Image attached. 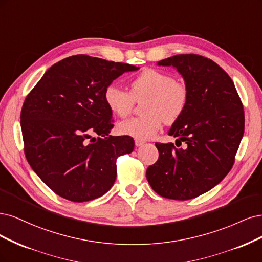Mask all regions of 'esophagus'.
I'll return each instance as SVG.
<instances>
[{
    "mask_svg": "<svg viewBox=\"0 0 262 262\" xmlns=\"http://www.w3.org/2000/svg\"><path fill=\"white\" fill-rule=\"evenodd\" d=\"M143 143H145V141H143V140H140V139H136V140H135V145H136L137 147L142 146Z\"/></svg>",
    "mask_w": 262,
    "mask_h": 262,
    "instance_id": "obj_1",
    "label": "esophagus"
}]
</instances>
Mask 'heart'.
<instances>
[{
    "instance_id": "heart-1",
    "label": "heart",
    "mask_w": 262,
    "mask_h": 262,
    "mask_svg": "<svg viewBox=\"0 0 262 262\" xmlns=\"http://www.w3.org/2000/svg\"><path fill=\"white\" fill-rule=\"evenodd\" d=\"M106 106L114 115L127 116L134 101L145 99L138 117L124 120L116 126V130L136 139L146 140L160 130L163 122L173 124L184 113L188 102V89L182 81L174 80L170 74L146 69L135 77L129 85V92L116 83L104 90Z\"/></svg>"
}]
</instances>
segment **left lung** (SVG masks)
I'll return each instance as SVG.
<instances>
[{
  "mask_svg": "<svg viewBox=\"0 0 262 262\" xmlns=\"http://www.w3.org/2000/svg\"><path fill=\"white\" fill-rule=\"evenodd\" d=\"M181 74L188 102L168 135L186 143H156L158 161L147 180L158 195L174 200L196 198L212 189L230 172L244 135V110L234 82L220 66L197 54L159 61ZM176 143V142H175Z\"/></svg>",
  "mask_w": 262,
  "mask_h": 262,
  "instance_id": "1",
  "label": "left lung"
}]
</instances>
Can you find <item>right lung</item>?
<instances>
[{"label": "right lung", "mask_w": 262, "mask_h": 262, "mask_svg": "<svg viewBox=\"0 0 262 262\" xmlns=\"http://www.w3.org/2000/svg\"><path fill=\"white\" fill-rule=\"evenodd\" d=\"M138 70L74 55L50 67L27 96L20 114L25 155L58 196L83 202L103 196L113 186L116 159L133 152L135 142L129 136L108 135L112 112L103 95L119 76Z\"/></svg>", "instance_id": "obj_1"}]
</instances>
